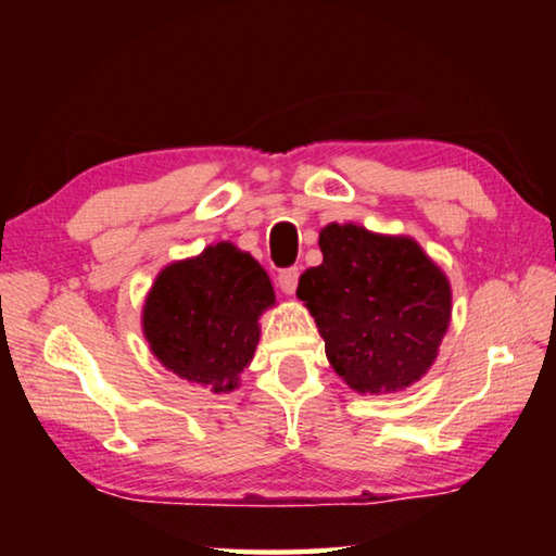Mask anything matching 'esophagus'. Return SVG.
<instances>
[{
	"instance_id": "esophagus-1",
	"label": "esophagus",
	"mask_w": 556,
	"mask_h": 556,
	"mask_svg": "<svg viewBox=\"0 0 556 556\" xmlns=\"http://www.w3.org/2000/svg\"><path fill=\"white\" fill-rule=\"evenodd\" d=\"M279 289L285 291V294H294L296 285H299V267H289V269H281L279 271Z\"/></svg>"
}]
</instances>
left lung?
<instances>
[{
	"label": "left lung",
	"instance_id": "8db88e82",
	"mask_svg": "<svg viewBox=\"0 0 556 556\" xmlns=\"http://www.w3.org/2000/svg\"><path fill=\"white\" fill-rule=\"evenodd\" d=\"M324 262L299 277L326 357L355 392L409 388L437 361L451 287L417 240L345 223L318 235Z\"/></svg>",
	"mask_w": 556,
	"mask_h": 556
}]
</instances>
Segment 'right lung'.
<instances>
[{
    "label": "right lung",
    "mask_w": 556,
    "mask_h": 556,
    "mask_svg": "<svg viewBox=\"0 0 556 556\" xmlns=\"http://www.w3.org/2000/svg\"><path fill=\"white\" fill-rule=\"evenodd\" d=\"M271 304L275 289L260 262L232 242H218L159 271L144 301V338L178 378L232 392L255 355L260 316Z\"/></svg>",
    "instance_id": "right-lung-1"
}]
</instances>
